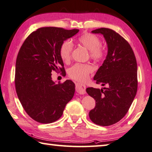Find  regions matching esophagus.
<instances>
[{"label":"esophagus","instance_id":"1","mask_svg":"<svg viewBox=\"0 0 152 152\" xmlns=\"http://www.w3.org/2000/svg\"><path fill=\"white\" fill-rule=\"evenodd\" d=\"M76 92L80 94H86V86L82 84H76Z\"/></svg>","mask_w":152,"mask_h":152}]
</instances>
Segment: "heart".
Returning a JSON list of instances; mask_svg holds the SVG:
<instances>
[{
    "instance_id": "obj_1",
    "label": "heart",
    "mask_w": 152,
    "mask_h": 152,
    "mask_svg": "<svg viewBox=\"0 0 152 152\" xmlns=\"http://www.w3.org/2000/svg\"><path fill=\"white\" fill-rule=\"evenodd\" d=\"M80 45L90 51V57L96 61H99L104 58V51L100 47V40L95 35L86 33L82 35L78 39ZM73 50V45L70 40H66L62 44L60 48V56L65 62L70 60L72 52ZM93 70V67L88 64H74L68 70V74L70 78L80 82L85 81L89 74Z\"/></svg>"
}]
</instances>
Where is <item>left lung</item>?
Instances as JSON below:
<instances>
[{
    "instance_id": "1",
    "label": "left lung",
    "mask_w": 152,
    "mask_h": 152,
    "mask_svg": "<svg viewBox=\"0 0 152 152\" xmlns=\"http://www.w3.org/2000/svg\"><path fill=\"white\" fill-rule=\"evenodd\" d=\"M92 33L103 35L107 44L106 59L94 80L107 88H86L96 100L89 117L97 125L107 126L122 119L133 102L137 90V62L130 45L114 30L101 28Z\"/></svg>"
}]
</instances>
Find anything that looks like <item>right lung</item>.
<instances>
[{
	"mask_svg": "<svg viewBox=\"0 0 152 152\" xmlns=\"http://www.w3.org/2000/svg\"><path fill=\"white\" fill-rule=\"evenodd\" d=\"M78 32V29L42 27L26 38L18 52L15 80L16 94L27 114L38 122L50 124L58 120L73 98L75 84L66 80L56 84L51 72L65 71L60 46Z\"/></svg>",
	"mask_w": 152,
	"mask_h": 152,
	"instance_id": "obj_1",
	"label": "right lung"
}]
</instances>
